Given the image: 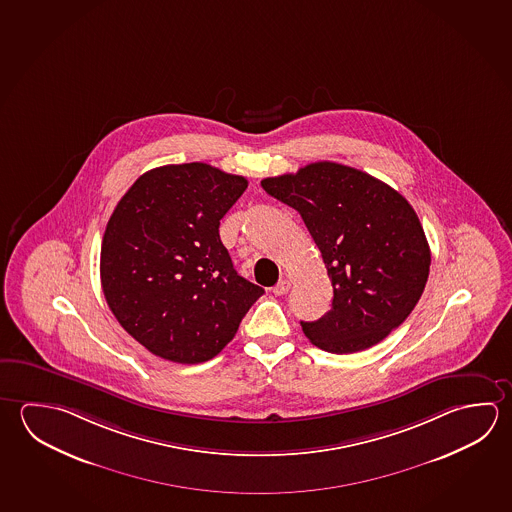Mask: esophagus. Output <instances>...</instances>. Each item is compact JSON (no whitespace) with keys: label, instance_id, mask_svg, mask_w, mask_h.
<instances>
[{"label":"esophagus","instance_id":"1","mask_svg":"<svg viewBox=\"0 0 512 512\" xmlns=\"http://www.w3.org/2000/svg\"><path fill=\"white\" fill-rule=\"evenodd\" d=\"M289 287H291V282H289L287 278H284V280H280L277 286L273 287L271 291H273V295H286L287 291H289Z\"/></svg>","mask_w":512,"mask_h":512}]
</instances>
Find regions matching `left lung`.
<instances>
[{"mask_svg": "<svg viewBox=\"0 0 512 512\" xmlns=\"http://www.w3.org/2000/svg\"><path fill=\"white\" fill-rule=\"evenodd\" d=\"M260 185L302 216L331 278V311L300 322L309 341L352 354L385 340L412 313L430 275V246L412 205L367 172L334 162Z\"/></svg>", "mask_w": 512, "mask_h": 512, "instance_id": "obj_1", "label": "left lung"}]
</instances>
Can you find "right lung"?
<instances>
[{
    "label": "right lung",
    "instance_id": "1",
    "mask_svg": "<svg viewBox=\"0 0 512 512\" xmlns=\"http://www.w3.org/2000/svg\"><path fill=\"white\" fill-rule=\"evenodd\" d=\"M248 181L207 163L145 172L109 217L100 282L118 323L154 356L194 365L234 340L264 289L237 275L219 221Z\"/></svg>",
    "mask_w": 512,
    "mask_h": 512
}]
</instances>
